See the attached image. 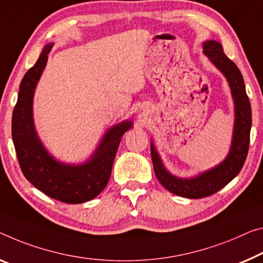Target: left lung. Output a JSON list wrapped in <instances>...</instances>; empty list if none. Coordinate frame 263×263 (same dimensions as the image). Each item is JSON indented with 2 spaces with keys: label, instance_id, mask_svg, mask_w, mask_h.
Segmentation results:
<instances>
[{
  "label": "left lung",
  "instance_id": "8db88e82",
  "mask_svg": "<svg viewBox=\"0 0 263 263\" xmlns=\"http://www.w3.org/2000/svg\"><path fill=\"white\" fill-rule=\"evenodd\" d=\"M203 52L227 79L235 104L233 140L227 157L216 167L192 179H180L172 175L164 168L154 143L151 142L152 160L157 180L167 191L188 199H202L213 195L227 185L240 173L248 154L252 128V108L239 68L226 56L220 42L214 40L205 41L203 43Z\"/></svg>",
  "mask_w": 263,
  "mask_h": 263
}]
</instances>
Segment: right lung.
<instances>
[{"label": "right lung", "instance_id": "obj_1", "mask_svg": "<svg viewBox=\"0 0 263 263\" xmlns=\"http://www.w3.org/2000/svg\"><path fill=\"white\" fill-rule=\"evenodd\" d=\"M54 43H48L20 84L17 103L11 120V136L23 175L39 191L64 203L92 200L106 187L122 135L133 127L124 121L104 134L94 154L83 164H66L55 160L36 134L33 120L34 91Z\"/></svg>", "mask_w": 263, "mask_h": 263}]
</instances>
